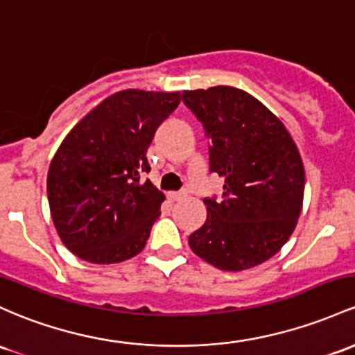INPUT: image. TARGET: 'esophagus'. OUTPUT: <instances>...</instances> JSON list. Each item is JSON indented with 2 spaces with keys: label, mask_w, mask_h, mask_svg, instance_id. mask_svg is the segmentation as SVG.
<instances>
[{
  "label": "esophagus",
  "mask_w": 355,
  "mask_h": 355,
  "mask_svg": "<svg viewBox=\"0 0 355 355\" xmlns=\"http://www.w3.org/2000/svg\"><path fill=\"white\" fill-rule=\"evenodd\" d=\"M170 200H180V198H184V192H170L168 193Z\"/></svg>",
  "instance_id": "34e87169"
}]
</instances>
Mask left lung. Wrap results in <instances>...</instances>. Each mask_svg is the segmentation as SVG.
Returning <instances> with one entry per match:
<instances>
[{
    "label": "left lung",
    "instance_id": "left-lung-1",
    "mask_svg": "<svg viewBox=\"0 0 355 355\" xmlns=\"http://www.w3.org/2000/svg\"><path fill=\"white\" fill-rule=\"evenodd\" d=\"M185 106L209 138L210 171L224 177L222 200L204 198L207 219L189 237L190 249L224 271L254 268L293 234L302 212L305 168L293 138L246 91H184Z\"/></svg>",
    "mask_w": 355,
    "mask_h": 355
}]
</instances>
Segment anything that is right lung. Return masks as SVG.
Instances as JSON below:
<instances>
[{"mask_svg": "<svg viewBox=\"0 0 355 355\" xmlns=\"http://www.w3.org/2000/svg\"><path fill=\"white\" fill-rule=\"evenodd\" d=\"M180 92L126 89L106 97L65 136L46 175L58 237L77 258L112 264L139 254L165 196L139 175L155 131Z\"/></svg>", "mask_w": 355, "mask_h": 355, "instance_id": "add662e5", "label": "right lung"}]
</instances>
